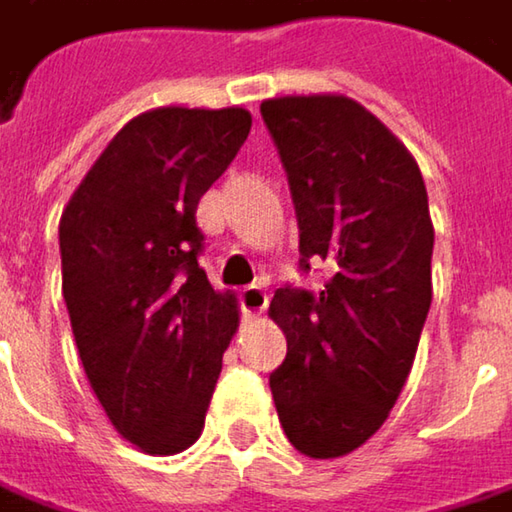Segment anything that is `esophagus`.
Segmentation results:
<instances>
[{
    "instance_id": "1",
    "label": "esophagus",
    "mask_w": 512,
    "mask_h": 512,
    "mask_svg": "<svg viewBox=\"0 0 512 512\" xmlns=\"http://www.w3.org/2000/svg\"><path fill=\"white\" fill-rule=\"evenodd\" d=\"M266 304H269V293H266L263 287H246V290L240 293V307H243L246 319L260 316V313L266 310Z\"/></svg>"
}]
</instances>
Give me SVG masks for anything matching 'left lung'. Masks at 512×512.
Listing matches in <instances>:
<instances>
[{"mask_svg":"<svg viewBox=\"0 0 512 512\" xmlns=\"http://www.w3.org/2000/svg\"><path fill=\"white\" fill-rule=\"evenodd\" d=\"M281 152L307 257L337 269L319 296L278 290L287 360L269 375L281 428L313 460L351 454L390 416L431 307L434 222L419 163L343 93L260 105Z\"/></svg>","mask_w":512,"mask_h":512,"instance_id":"left-lung-1","label":"left lung"}]
</instances>
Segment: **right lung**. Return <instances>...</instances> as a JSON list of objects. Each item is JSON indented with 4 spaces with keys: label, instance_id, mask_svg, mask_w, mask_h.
Segmentation results:
<instances>
[{
    "label": "right lung",
    "instance_id": "right-lung-1",
    "mask_svg": "<svg viewBox=\"0 0 512 512\" xmlns=\"http://www.w3.org/2000/svg\"><path fill=\"white\" fill-rule=\"evenodd\" d=\"M246 108H155L128 119L61 213V290L84 375L122 440L178 454L202 437L231 290L199 266V199L249 137Z\"/></svg>",
    "mask_w": 512,
    "mask_h": 512
}]
</instances>
